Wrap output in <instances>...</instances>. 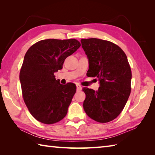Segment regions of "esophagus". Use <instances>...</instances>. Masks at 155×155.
Segmentation results:
<instances>
[{"label": "esophagus", "mask_w": 155, "mask_h": 155, "mask_svg": "<svg viewBox=\"0 0 155 155\" xmlns=\"http://www.w3.org/2000/svg\"><path fill=\"white\" fill-rule=\"evenodd\" d=\"M82 90V87L79 84H77V91H81Z\"/></svg>", "instance_id": "esophagus-1"}]
</instances>
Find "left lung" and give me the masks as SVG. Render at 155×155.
<instances>
[{
  "instance_id": "8db88e82",
  "label": "left lung",
  "mask_w": 155,
  "mask_h": 155,
  "mask_svg": "<svg viewBox=\"0 0 155 155\" xmlns=\"http://www.w3.org/2000/svg\"><path fill=\"white\" fill-rule=\"evenodd\" d=\"M81 42L88 59V76L98 78L100 84L97 91L83 88L84 110L95 121L108 123L120 114L130 94L132 73L127 55L110 41L92 38Z\"/></svg>"
}]
</instances>
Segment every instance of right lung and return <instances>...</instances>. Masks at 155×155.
<instances>
[{
    "instance_id": "right-lung-1",
    "label": "right lung",
    "mask_w": 155,
    "mask_h": 155,
    "mask_svg": "<svg viewBox=\"0 0 155 155\" xmlns=\"http://www.w3.org/2000/svg\"><path fill=\"white\" fill-rule=\"evenodd\" d=\"M81 47L76 39H46L28 48L20 71L23 99L35 119L51 124L61 120L76 93L72 83L61 84L54 73Z\"/></svg>"
}]
</instances>
